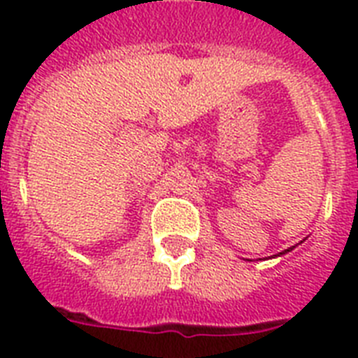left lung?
<instances>
[{"mask_svg": "<svg viewBox=\"0 0 358 358\" xmlns=\"http://www.w3.org/2000/svg\"><path fill=\"white\" fill-rule=\"evenodd\" d=\"M294 249V247H288V249L286 250H282V252H278V255H273V258H275V256H282V255H286V252H289V250Z\"/></svg>", "mask_w": 358, "mask_h": 358, "instance_id": "left-lung-1", "label": "left lung"}]
</instances>
